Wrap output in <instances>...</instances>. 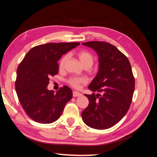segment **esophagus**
Returning a JSON list of instances; mask_svg holds the SVG:
<instances>
[{"label": "esophagus", "instance_id": "obj_1", "mask_svg": "<svg viewBox=\"0 0 157 157\" xmlns=\"http://www.w3.org/2000/svg\"><path fill=\"white\" fill-rule=\"evenodd\" d=\"M73 97H78V96H82V94H81V93H79V92H78V91H74L73 92Z\"/></svg>", "mask_w": 157, "mask_h": 157}]
</instances>
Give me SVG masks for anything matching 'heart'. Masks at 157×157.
<instances>
[{
  "label": "heart",
  "instance_id": "b5f03b06",
  "mask_svg": "<svg viewBox=\"0 0 157 157\" xmlns=\"http://www.w3.org/2000/svg\"><path fill=\"white\" fill-rule=\"evenodd\" d=\"M79 59L82 64L84 66H89L91 68L94 63V56L92 54L87 51H81L78 53ZM68 59V55H64L62 57L60 62H59V67L61 68H63L65 65L66 62ZM70 84L75 88H78L81 84H86L87 82V79L84 78H71L68 79Z\"/></svg>",
  "mask_w": 157,
  "mask_h": 157
}]
</instances>
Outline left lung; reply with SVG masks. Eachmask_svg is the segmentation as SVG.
Segmentation results:
<instances>
[{
    "instance_id": "obj_1",
    "label": "left lung",
    "mask_w": 157,
    "mask_h": 157,
    "mask_svg": "<svg viewBox=\"0 0 157 157\" xmlns=\"http://www.w3.org/2000/svg\"><path fill=\"white\" fill-rule=\"evenodd\" d=\"M82 44L96 51L99 67L88 87L98 94H84L89 103L82 113V118L91 128H111L125 116L132 101L135 79L130 62L116 47L106 42L90 41Z\"/></svg>"
}]
</instances>
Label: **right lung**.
<instances>
[{
    "label": "right lung",
    "instance_id": "right-lung-1",
    "mask_svg": "<svg viewBox=\"0 0 157 157\" xmlns=\"http://www.w3.org/2000/svg\"><path fill=\"white\" fill-rule=\"evenodd\" d=\"M79 43H47L34 47L17 70L15 89L22 108L30 118L40 124L56 121L66 103L73 97L71 88L63 86L56 93L48 90L49 78L58 73L57 62Z\"/></svg>",
    "mask_w": 157,
    "mask_h": 157
}]
</instances>
